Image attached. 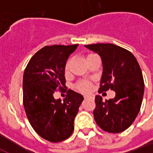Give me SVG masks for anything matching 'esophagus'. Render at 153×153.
<instances>
[{
    "label": "esophagus",
    "instance_id": "1",
    "mask_svg": "<svg viewBox=\"0 0 153 153\" xmlns=\"http://www.w3.org/2000/svg\"><path fill=\"white\" fill-rule=\"evenodd\" d=\"M84 99L93 100L94 99V97H93V95H85V96H84Z\"/></svg>",
    "mask_w": 153,
    "mask_h": 153
}]
</instances>
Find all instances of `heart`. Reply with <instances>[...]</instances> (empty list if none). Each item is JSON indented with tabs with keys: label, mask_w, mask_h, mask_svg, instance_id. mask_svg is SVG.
Returning <instances> with one entry per match:
<instances>
[{
	"label": "heart",
	"mask_w": 153,
	"mask_h": 153,
	"mask_svg": "<svg viewBox=\"0 0 153 153\" xmlns=\"http://www.w3.org/2000/svg\"><path fill=\"white\" fill-rule=\"evenodd\" d=\"M70 60H68L67 63L65 64V73H68L70 71ZM78 88L82 91V92H89L92 87L88 83H81L78 85Z\"/></svg>",
	"instance_id": "obj_1"
}]
</instances>
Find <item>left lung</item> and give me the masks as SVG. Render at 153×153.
Listing matches in <instances>:
<instances>
[{"label":"left lung","mask_w":153,"mask_h":153,"mask_svg":"<svg viewBox=\"0 0 153 153\" xmlns=\"http://www.w3.org/2000/svg\"><path fill=\"white\" fill-rule=\"evenodd\" d=\"M100 56L102 75L99 91L115 92V98L103 101L95 97L94 119L100 128L108 133H120L137 117L144 93L143 74L134 56L125 48L111 43L85 45Z\"/></svg>","instance_id":"8db88e82"}]
</instances>
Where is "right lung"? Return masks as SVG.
<instances>
[{"label": "right lung", "mask_w": 153, "mask_h": 153, "mask_svg": "<svg viewBox=\"0 0 153 153\" xmlns=\"http://www.w3.org/2000/svg\"><path fill=\"white\" fill-rule=\"evenodd\" d=\"M78 46L44 47L30 59L24 73L23 102L28 121L38 135L52 143L72 134L83 100L80 93L70 89L63 102L53 97L57 88H65V66Z\"/></svg>", "instance_id": "add662e5"}]
</instances>
